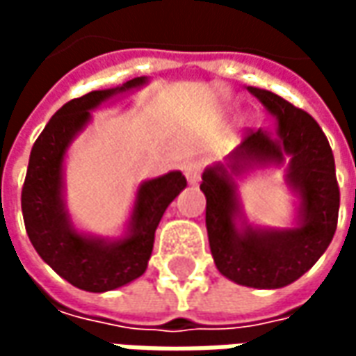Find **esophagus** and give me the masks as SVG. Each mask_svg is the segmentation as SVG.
Listing matches in <instances>:
<instances>
[{
	"mask_svg": "<svg viewBox=\"0 0 356 356\" xmlns=\"http://www.w3.org/2000/svg\"><path fill=\"white\" fill-rule=\"evenodd\" d=\"M183 171H185L186 179H188V183L191 185H196L198 181H200L202 175V163L198 160H188V162L183 165Z\"/></svg>",
	"mask_w": 356,
	"mask_h": 356,
	"instance_id": "esophagus-1",
	"label": "esophagus"
}]
</instances>
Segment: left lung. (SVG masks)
Masks as SVG:
<instances>
[{"instance_id":"left-lung-1","label":"left lung","mask_w":356,"mask_h":356,"mask_svg":"<svg viewBox=\"0 0 356 356\" xmlns=\"http://www.w3.org/2000/svg\"><path fill=\"white\" fill-rule=\"evenodd\" d=\"M276 118V137L250 131L227 163H216L202 175L206 194V229L219 273L250 288H282L318 261L334 238L339 211V186L334 154L321 125L267 89L246 88ZM290 157L286 182L300 196V223L293 229H254L239 216L234 177L244 170Z\"/></svg>"}]
</instances>
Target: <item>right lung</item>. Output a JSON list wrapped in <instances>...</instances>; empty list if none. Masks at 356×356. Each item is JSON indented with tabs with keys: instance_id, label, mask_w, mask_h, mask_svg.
I'll return each mask as SVG.
<instances>
[{
	"instance_id": "obj_1",
	"label": "right lung",
	"mask_w": 356,
	"mask_h": 356,
	"mask_svg": "<svg viewBox=\"0 0 356 356\" xmlns=\"http://www.w3.org/2000/svg\"><path fill=\"white\" fill-rule=\"evenodd\" d=\"M145 83V76L133 78L120 88L91 91L68 101L51 118L30 152L20 198L28 238L43 261L80 290L101 293L139 278L147 270L163 211L186 186L181 171L140 183L127 234L120 240L81 234L68 217L63 196V162L70 143L91 120L89 110Z\"/></svg>"
}]
</instances>
